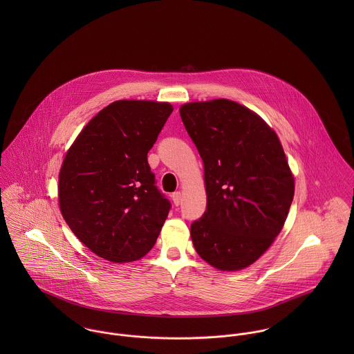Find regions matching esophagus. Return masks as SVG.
<instances>
[{
	"instance_id": "esophagus-1",
	"label": "esophagus",
	"mask_w": 354,
	"mask_h": 354,
	"mask_svg": "<svg viewBox=\"0 0 354 354\" xmlns=\"http://www.w3.org/2000/svg\"><path fill=\"white\" fill-rule=\"evenodd\" d=\"M171 201L174 203V205H180L181 204V192H174L171 195Z\"/></svg>"
}]
</instances>
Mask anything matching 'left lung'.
Masks as SVG:
<instances>
[{"instance_id": "1", "label": "left lung", "mask_w": 354, "mask_h": 354, "mask_svg": "<svg viewBox=\"0 0 354 354\" xmlns=\"http://www.w3.org/2000/svg\"><path fill=\"white\" fill-rule=\"evenodd\" d=\"M180 115L204 165L207 207L191 225L195 250L223 271L248 267L281 233L295 196L279 139L237 102L187 103Z\"/></svg>"}]
</instances>
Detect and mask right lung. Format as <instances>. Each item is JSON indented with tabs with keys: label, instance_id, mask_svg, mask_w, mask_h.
<instances>
[{
	"label": "right lung",
	"instance_id": "obj_1",
	"mask_svg": "<svg viewBox=\"0 0 354 354\" xmlns=\"http://www.w3.org/2000/svg\"><path fill=\"white\" fill-rule=\"evenodd\" d=\"M173 107L152 101L110 103L84 127L61 166L58 202L75 236L114 263L153 247L171 204L155 185L147 153Z\"/></svg>",
	"mask_w": 354,
	"mask_h": 354
}]
</instances>
